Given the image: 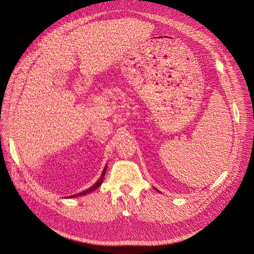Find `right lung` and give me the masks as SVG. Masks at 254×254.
Masks as SVG:
<instances>
[{
	"mask_svg": "<svg viewBox=\"0 0 254 254\" xmlns=\"http://www.w3.org/2000/svg\"><path fill=\"white\" fill-rule=\"evenodd\" d=\"M105 171H106V167H105V168H104V170H103V173H102V175H101V178H100V179L95 183V186H93V187H92L91 189H89V190H85V191H83V192H81V193H79V194L72 195L71 197H74V196H77V195H84V194H86V193H89V192H91V191L95 190L97 188H99V187L101 186L102 181H103V178H104V175H105Z\"/></svg>",
	"mask_w": 254,
	"mask_h": 254,
	"instance_id": "add662e5",
	"label": "right lung"
}]
</instances>
